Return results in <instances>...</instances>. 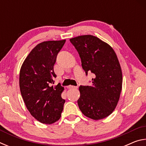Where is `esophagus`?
Masks as SVG:
<instances>
[{
    "label": "esophagus",
    "mask_w": 146,
    "mask_h": 146,
    "mask_svg": "<svg viewBox=\"0 0 146 146\" xmlns=\"http://www.w3.org/2000/svg\"><path fill=\"white\" fill-rule=\"evenodd\" d=\"M67 88L68 89H76L77 87H76V86H68Z\"/></svg>",
    "instance_id": "34e87169"
}]
</instances>
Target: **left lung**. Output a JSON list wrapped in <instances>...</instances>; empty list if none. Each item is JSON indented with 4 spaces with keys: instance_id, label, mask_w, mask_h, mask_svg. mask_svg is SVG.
Returning <instances> with one entry per match:
<instances>
[{
    "instance_id": "8db88e82",
    "label": "left lung",
    "mask_w": 146,
    "mask_h": 146,
    "mask_svg": "<svg viewBox=\"0 0 146 146\" xmlns=\"http://www.w3.org/2000/svg\"><path fill=\"white\" fill-rule=\"evenodd\" d=\"M80 55L86 75L94 74L91 86H80L78 107L86 117L100 120L117 106L122 87V73L115 51L108 43L91 35L70 39Z\"/></svg>"
}]
</instances>
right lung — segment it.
I'll use <instances>...</instances> for the list:
<instances>
[{"label":"right lung","mask_w":146,"mask_h":146,"mask_svg":"<svg viewBox=\"0 0 146 146\" xmlns=\"http://www.w3.org/2000/svg\"><path fill=\"white\" fill-rule=\"evenodd\" d=\"M66 40L44 41L32 49L21 66L19 86L30 114L39 122L51 124L60 119L65 100L64 88L54 84L53 66Z\"/></svg>","instance_id":"right-lung-1"}]
</instances>
